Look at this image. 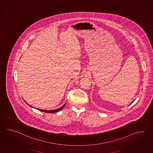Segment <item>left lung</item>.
<instances>
[{
    "instance_id": "obj_1",
    "label": "left lung",
    "mask_w": 153,
    "mask_h": 153,
    "mask_svg": "<svg viewBox=\"0 0 153 153\" xmlns=\"http://www.w3.org/2000/svg\"><path fill=\"white\" fill-rule=\"evenodd\" d=\"M133 102H134V101H133V102H131V103H133Z\"/></svg>"
}]
</instances>
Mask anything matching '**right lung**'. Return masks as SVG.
Masks as SVG:
<instances>
[{
  "mask_svg": "<svg viewBox=\"0 0 153 153\" xmlns=\"http://www.w3.org/2000/svg\"><path fill=\"white\" fill-rule=\"evenodd\" d=\"M65 104L63 105V106H62L61 108H58V109H55V110H51V111H48V110H43V109H39V108H35V107H32V106H31L30 105H29V104H27V105H29L30 107H33V108H35V109H37L38 110H39V111H40L41 112H45V113H55V112H59V111H60L61 110H62V109H63V107H65Z\"/></svg>",
  "mask_w": 153,
  "mask_h": 153,
  "instance_id": "obj_1",
  "label": "right lung"
}]
</instances>
